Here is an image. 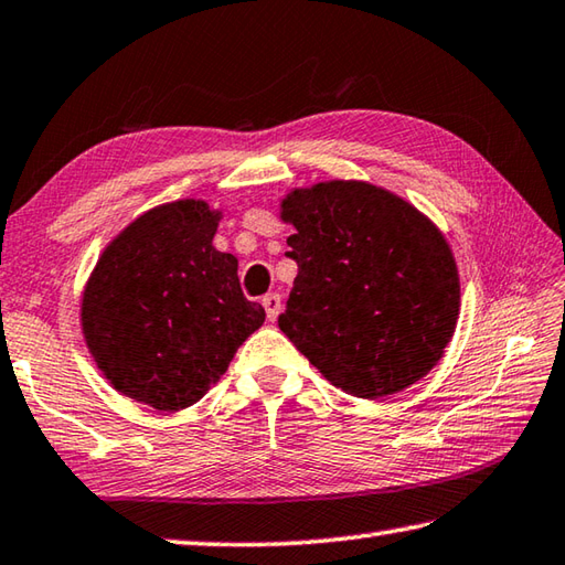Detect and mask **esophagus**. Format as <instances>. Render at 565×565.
<instances>
[{
  "instance_id": "esophagus-1",
  "label": "esophagus",
  "mask_w": 565,
  "mask_h": 565,
  "mask_svg": "<svg viewBox=\"0 0 565 565\" xmlns=\"http://www.w3.org/2000/svg\"><path fill=\"white\" fill-rule=\"evenodd\" d=\"M263 307H265V312H268V319H270V322H275V319H278V315H280V310H282V300H280V295H278V292L265 295V297H263Z\"/></svg>"
}]
</instances>
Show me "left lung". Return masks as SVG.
I'll return each mask as SVG.
<instances>
[{"label": "left lung", "instance_id": "8db88e82", "mask_svg": "<svg viewBox=\"0 0 565 565\" xmlns=\"http://www.w3.org/2000/svg\"><path fill=\"white\" fill-rule=\"evenodd\" d=\"M297 278L278 324L329 383L379 401L438 364L460 275L435 223L381 186L332 179L280 201Z\"/></svg>", "mask_w": 565, "mask_h": 565}]
</instances>
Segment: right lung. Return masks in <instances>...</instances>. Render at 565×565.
I'll use <instances>...</instances> for the list:
<instances>
[{
  "label": "right lung",
  "instance_id": "obj_1",
  "mask_svg": "<svg viewBox=\"0 0 565 565\" xmlns=\"http://www.w3.org/2000/svg\"><path fill=\"white\" fill-rule=\"evenodd\" d=\"M221 211L179 199L108 243L81 300L85 344L115 391L157 411L194 406L265 322L236 255L214 248Z\"/></svg>",
  "mask_w": 565,
  "mask_h": 565
}]
</instances>
